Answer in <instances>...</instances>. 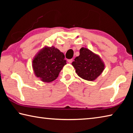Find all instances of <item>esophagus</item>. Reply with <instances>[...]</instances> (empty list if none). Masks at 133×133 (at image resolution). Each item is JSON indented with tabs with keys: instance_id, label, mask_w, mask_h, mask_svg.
<instances>
[{
	"instance_id": "obj_1",
	"label": "esophagus",
	"mask_w": 133,
	"mask_h": 133,
	"mask_svg": "<svg viewBox=\"0 0 133 133\" xmlns=\"http://www.w3.org/2000/svg\"><path fill=\"white\" fill-rule=\"evenodd\" d=\"M72 61H73V59H72V58H71V59H69L68 60H67V62H68L69 63H71Z\"/></svg>"
}]
</instances>
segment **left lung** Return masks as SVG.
Wrapping results in <instances>:
<instances>
[{"mask_svg":"<svg viewBox=\"0 0 133 133\" xmlns=\"http://www.w3.org/2000/svg\"><path fill=\"white\" fill-rule=\"evenodd\" d=\"M71 64L80 77L88 81L95 80L105 67L100 56L85 48L80 49V55L75 58Z\"/></svg>","mask_w":133,"mask_h":133,"instance_id":"left-lung-1","label":"left lung"}]
</instances>
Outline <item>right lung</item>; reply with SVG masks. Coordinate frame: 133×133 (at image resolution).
I'll list each match as a JSON object with an SVG mask.
<instances>
[{
  "instance_id": "add662e5",
  "label": "right lung",
  "mask_w": 133,
  "mask_h": 133,
  "mask_svg": "<svg viewBox=\"0 0 133 133\" xmlns=\"http://www.w3.org/2000/svg\"><path fill=\"white\" fill-rule=\"evenodd\" d=\"M63 53L54 46H45L35 56L32 67L35 76L42 82L50 83L56 80L66 60Z\"/></svg>"
}]
</instances>
